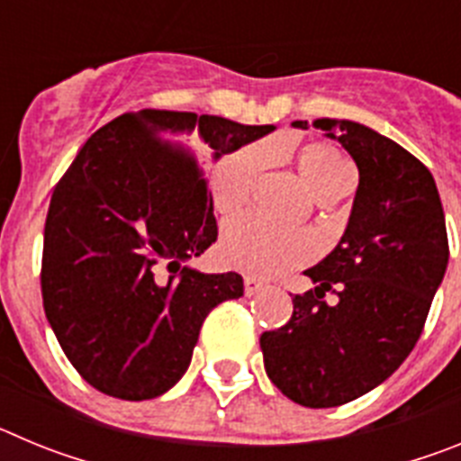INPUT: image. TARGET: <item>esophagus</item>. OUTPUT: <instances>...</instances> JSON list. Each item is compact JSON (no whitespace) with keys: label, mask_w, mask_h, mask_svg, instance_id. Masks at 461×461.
Here are the masks:
<instances>
[{"label":"esophagus","mask_w":461,"mask_h":461,"mask_svg":"<svg viewBox=\"0 0 461 461\" xmlns=\"http://www.w3.org/2000/svg\"><path fill=\"white\" fill-rule=\"evenodd\" d=\"M263 288H266V284H263L260 279H256V276H244V293H247L249 297L256 295V293H260Z\"/></svg>","instance_id":"34e87169"}]
</instances>
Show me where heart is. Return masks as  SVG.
<instances>
[{
    "label": "heart",
    "instance_id": "b5f03b06",
    "mask_svg": "<svg viewBox=\"0 0 461 461\" xmlns=\"http://www.w3.org/2000/svg\"><path fill=\"white\" fill-rule=\"evenodd\" d=\"M295 173L307 191L319 201L337 198L356 180V168L339 149L312 142L291 154ZM266 164L260 145H247L219 161L210 175L214 210L233 214L251 198L258 173ZM313 240L303 230H286L256 217L230 219L219 240V256L228 267L251 276H279L312 260Z\"/></svg>",
    "mask_w": 461,
    "mask_h": 461
}]
</instances>
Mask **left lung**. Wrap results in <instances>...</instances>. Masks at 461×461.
I'll return each instance as SVG.
<instances>
[{
  "mask_svg": "<svg viewBox=\"0 0 461 461\" xmlns=\"http://www.w3.org/2000/svg\"><path fill=\"white\" fill-rule=\"evenodd\" d=\"M307 129V122H293ZM360 173L339 244L304 275L313 291L293 297V316L260 335L270 381L295 404L330 409L381 385L420 339L447 267L437 182L390 138L351 120H316ZM340 300L328 305L324 293Z\"/></svg>",
  "mask_w": 461,
  "mask_h": 461,
  "instance_id": "obj_1",
  "label": "left lung"
}]
</instances>
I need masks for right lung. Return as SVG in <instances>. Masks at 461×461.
<instances>
[{
	"mask_svg": "<svg viewBox=\"0 0 461 461\" xmlns=\"http://www.w3.org/2000/svg\"><path fill=\"white\" fill-rule=\"evenodd\" d=\"M275 131L217 115L138 110L92 133L57 182L43 230L48 323L80 376L140 402L185 376L207 313L238 300V272L185 266L217 240L203 161Z\"/></svg>",
	"mask_w": 461,
	"mask_h": 461,
	"instance_id": "1",
	"label": "right lung"
}]
</instances>
